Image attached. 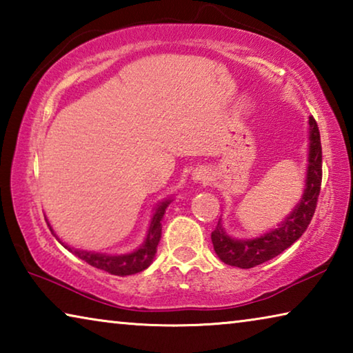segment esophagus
Masks as SVG:
<instances>
[{
  "label": "esophagus",
  "mask_w": 353,
  "mask_h": 353,
  "mask_svg": "<svg viewBox=\"0 0 353 353\" xmlns=\"http://www.w3.org/2000/svg\"><path fill=\"white\" fill-rule=\"evenodd\" d=\"M191 179H193V182H207L208 171L205 168H196L193 172H191Z\"/></svg>",
  "instance_id": "obj_1"
}]
</instances>
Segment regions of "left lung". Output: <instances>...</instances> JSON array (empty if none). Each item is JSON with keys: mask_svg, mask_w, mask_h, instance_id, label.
Masks as SVG:
<instances>
[{"mask_svg": "<svg viewBox=\"0 0 353 353\" xmlns=\"http://www.w3.org/2000/svg\"><path fill=\"white\" fill-rule=\"evenodd\" d=\"M308 124L310 146L307 181L301 202L285 218L283 223L279 224L277 229H272L261 236L250 238V240H235V238L229 236L219 221L216 229L212 232V243L214 252L225 265L241 268V270H249V268L261 265V263L282 254L307 230L314 214L316 204H318L322 182V148L319 129L313 117H310Z\"/></svg>", "mask_w": 353, "mask_h": 353, "instance_id": "8db88e82", "label": "left lung"}]
</instances>
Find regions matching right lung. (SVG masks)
<instances>
[{
	"mask_svg": "<svg viewBox=\"0 0 353 353\" xmlns=\"http://www.w3.org/2000/svg\"><path fill=\"white\" fill-rule=\"evenodd\" d=\"M170 202L171 199H166L163 202H159L157 207H155L145 241H143L141 246L139 249H135L134 252L123 254V255H107V254L88 252V250L74 249V248H70L68 244L62 243L61 240L59 241L62 243V246L65 249H68L71 254H74L77 259L87 261L88 265L93 268H98V270L113 274V276H121V277L132 276V274L146 270V268L152 263L155 252H157L160 236H162V219H163L166 207L170 205ZM50 230L54 234V230L51 229V225H50Z\"/></svg>",
	"mask_w": 353,
	"mask_h": 353,
	"instance_id": "add662e5",
	"label": "right lung"
}]
</instances>
